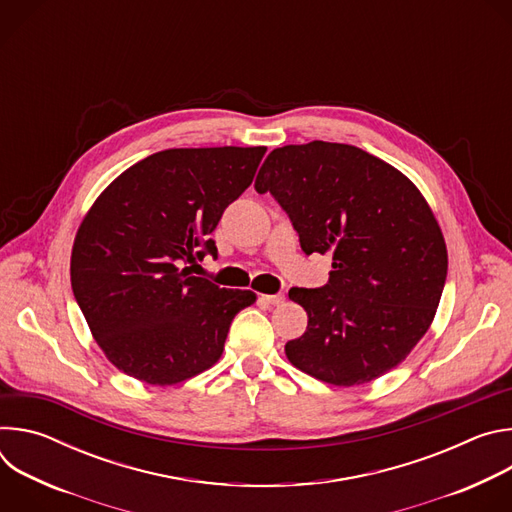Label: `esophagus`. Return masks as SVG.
I'll return each mask as SVG.
<instances>
[{
  "label": "esophagus",
  "instance_id": "1",
  "mask_svg": "<svg viewBox=\"0 0 512 512\" xmlns=\"http://www.w3.org/2000/svg\"><path fill=\"white\" fill-rule=\"evenodd\" d=\"M261 300L263 302H267V304H271V306H281L283 302H285V296L283 294H265V296H261Z\"/></svg>",
  "mask_w": 512,
  "mask_h": 512
}]
</instances>
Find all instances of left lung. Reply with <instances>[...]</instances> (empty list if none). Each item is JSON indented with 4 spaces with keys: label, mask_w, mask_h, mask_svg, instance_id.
Returning a JSON list of instances; mask_svg holds the SVG:
<instances>
[{
    "label": "left lung",
    "mask_w": 512,
    "mask_h": 512,
    "mask_svg": "<svg viewBox=\"0 0 512 512\" xmlns=\"http://www.w3.org/2000/svg\"><path fill=\"white\" fill-rule=\"evenodd\" d=\"M255 190L279 202L306 255H332L326 285L289 289L308 312L306 332L285 344L289 362L338 387L395 369L427 332L448 275L421 192L387 162L330 141L273 150Z\"/></svg>",
    "instance_id": "8db88e82"
}]
</instances>
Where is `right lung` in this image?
I'll list each match as a JSON object with an SVG mask.
<instances>
[{
  "mask_svg": "<svg viewBox=\"0 0 512 512\" xmlns=\"http://www.w3.org/2000/svg\"><path fill=\"white\" fill-rule=\"evenodd\" d=\"M265 148L164 150L97 198L70 257L72 294L107 358L148 385H176L221 358L253 291L190 275L210 233L253 182Z\"/></svg>",
  "mask_w": 512,
  "mask_h": 512,
  "instance_id": "add662e5",
  "label": "right lung"
}]
</instances>
